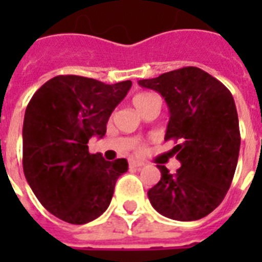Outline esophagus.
Instances as JSON below:
<instances>
[{
	"instance_id": "1",
	"label": "esophagus",
	"mask_w": 262,
	"mask_h": 262,
	"mask_svg": "<svg viewBox=\"0 0 262 262\" xmlns=\"http://www.w3.org/2000/svg\"><path fill=\"white\" fill-rule=\"evenodd\" d=\"M129 166H130V167H143L144 162H141V160L130 159L129 160Z\"/></svg>"
}]
</instances>
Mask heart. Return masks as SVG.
Here are the masks:
<instances>
[{
  "label": "heart",
  "mask_w": 262,
  "mask_h": 262,
  "mask_svg": "<svg viewBox=\"0 0 262 262\" xmlns=\"http://www.w3.org/2000/svg\"><path fill=\"white\" fill-rule=\"evenodd\" d=\"M156 98V95L151 94V92H140V94H136L135 96H133V99H132V102H133V106L137 108V110H141L145 104H147L148 102H151L152 99ZM141 151L143 149V145L140 144L139 147H137Z\"/></svg>",
  "instance_id": "1"
}]
</instances>
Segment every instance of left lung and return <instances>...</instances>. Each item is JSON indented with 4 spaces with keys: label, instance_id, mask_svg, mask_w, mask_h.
<instances>
[{
    "label": "left lung",
    "instance_id": "left-lung-1",
    "mask_svg": "<svg viewBox=\"0 0 262 262\" xmlns=\"http://www.w3.org/2000/svg\"><path fill=\"white\" fill-rule=\"evenodd\" d=\"M159 92L170 108L164 140H179L172 151L181 162L175 174L164 166L162 178L148 190L160 215L181 222L209 215L227 194L241 147L239 122L231 92L195 67L140 80Z\"/></svg>",
    "mask_w": 262,
    "mask_h": 262
}]
</instances>
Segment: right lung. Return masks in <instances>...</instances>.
I'll return each mask as SVG.
<instances>
[{
    "label": "right lung",
    "instance_id": "1",
    "mask_svg": "<svg viewBox=\"0 0 262 262\" xmlns=\"http://www.w3.org/2000/svg\"><path fill=\"white\" fill-rule=\"evenodd\" d=\"M132 81L104 84L83 76H55L31 98L23 123V170L47 211L85 224L110 205L126 159L90 154L88 140L106 135V123Z\"/></svg>",
    "mask_w": 262,
    "mask_h": 262
}]
</instances>
